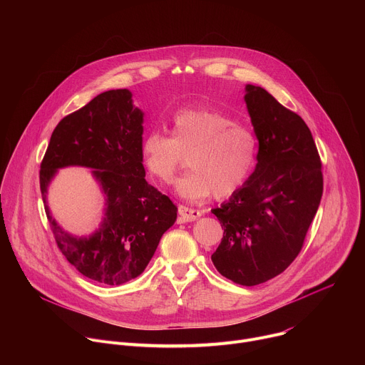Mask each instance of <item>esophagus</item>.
Instances as JSON below:
<instances>
[{"mask_svg":"<svg viewBox=\"0 0 365 365\" xmlns=\"http://www.w3.org/2000/svg\"><path fill=\"white\" fill-rule=\"evenodd\" d=\"M178 214L180 215V220L185 221V222L195 221V220H197L202 215V212L199 210H192V207L185 206V205H179L178 206Z\"/></svg>","mask_w":365,"mask_h":365,"instance_id":"obj_1","label":"esophagus"}]
</instances>
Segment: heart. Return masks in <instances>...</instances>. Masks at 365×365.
<instances>
[{"label":"heart","instance_id":"1","mask_svg":"<svg viewBox=\"0 0 365 365\" xmlns=\"http://www.w3.org/2000/svg\"><path fill=\"white\" fill-rule=\"evenodd\" d=\"M170 133L147 134L141 155L162 183H170L187 159L192 172L176 183L180 196L225 199L248 180L257 160V137L248 125L218 110L186 108L175 114Z\"/></svg>","mask_w":365,"mask_h":365}]
</instances>
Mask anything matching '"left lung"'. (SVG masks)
<instances>
[{"mask_svg": "<svg viewBox=\"0 0 365 365\" xmlns=\"http://www.w3.org/2000/svg\"><path fill=\"white\" fill-rule=\"evenodd\" d=\"M245 89L258 163L247 183L212 210L224 235L211 258L224 277L255 286L283 273L299 255L321 203L324 175L306 123L264 88Z\"/></svg>", "mask_w": 365, "mask_h": 365, "instance_id": "1", "label": "left lung"}]
</instances>
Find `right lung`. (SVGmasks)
I'll return each instance as SVG.
<instances>
[{
    "label": "right lung",
    "mask_w": 365,
    "mask_h": 365,
    "mask_svg": "<svg viewBox=\"0 0 365 365\" xmlns=\"http://www.w3.org/2000/svg\"><path fill=\"white\" fill-rule=\"evenodd\" d=\"M141 123L128 89L102 92L61 120L40 165L44 211L59 250L81 274L101 284L118 286L140 276L178 217L170 197L144 178ZM66 165L95 168L108 197L106 218L89 239L62 232L45 205L51 178Z\"/></svg>",
    "instance_id": "obj_1"
}]
</instances>
